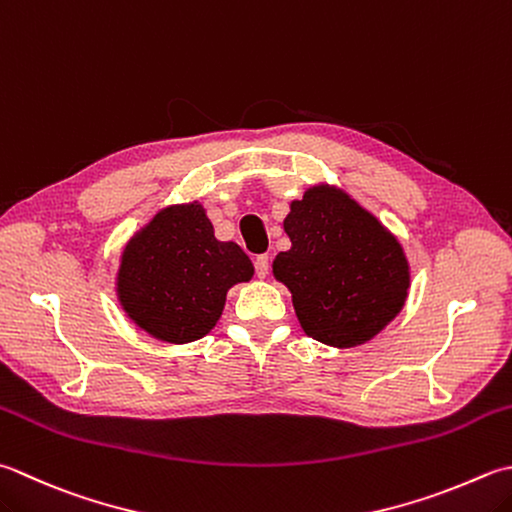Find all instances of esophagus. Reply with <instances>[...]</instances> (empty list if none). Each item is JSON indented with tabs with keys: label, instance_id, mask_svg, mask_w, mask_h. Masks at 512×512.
<instances>
[{
	"label": "esophagus",
	"instance_id": "1",
	"mask_svg": "<svg viewBox=\"0 0 512 512\" xmlns=\"http://www.w3.org/2000/svg\"><path fill=\"white\" fill-rule=\"evenodd\" d=\"M268 270H270L268 255H257L255 257V273H257V277L264 279L268 275Z\"/></svg>",
	"mask_w": 512,
	"mask_h": 512
}]
</instances>
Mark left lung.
Returning <instances> with one entry per match:
<instances>
[{
  "label": "left lung",
  "mask_w": 512,
  "mask_h": 512,
  "mask_svg": "<svg viewBox=\"0 0 512 512\" xmlns=\"http://www.w3.org/2000/svg\"><path fill=\"white\" fill-rule=\"evenodd\" d=\"M290 250L273 275L308 337L335 348L373 339L404 308L410 266L397 237L335 186L308 188L284 219Z\"/></svg>",
  "instance_id": "obj_1"
}]
</instances>
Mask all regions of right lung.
<instances>
[{"label":"right lung","mask_w":512,"mask_h":512,"mask_svg":"<svg viewBox=\"0 0 512 512\" xmlns=\"http://www.w3.org/2000/svg\"><path fill=\"white\" fill-rule=\"evenodd\" d=\"M253 273L242 248L215 237L202 204H177L130 237L117 270V299L150 337L188 344L213 330L228 288Z\"/></svg>","instance_id":"add662e5"}]
</instances>
